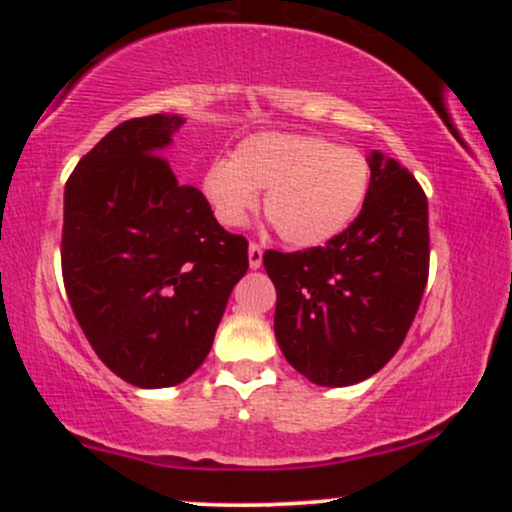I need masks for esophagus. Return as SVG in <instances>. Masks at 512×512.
I'll list each match as a JSON object with an SVG mask.
<instances>
[{"mask_svg":"<svg viewBox=\"0 0 512 512\" xmlns=\"http://www.w3.org/2000/svg\"><path fill=\"white\" fill-rule=\"evenodd\" d=\"M262 245L260 243H250V248H248V257H250V267L252 269H257L262 264Z\"/></svg>","mask_w":512,"mask_h":512,"instance_id":"esophagus-1","label":"esophagus"}]
</instances>
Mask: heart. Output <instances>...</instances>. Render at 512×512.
<instances>
[{
    "label": "heart",
    "instance_id": "1",
    "mask_svg": "<svg viewBox=\"0 0 512 512\" xmlns=\"http://www.w3.org/2000/svg\"><path fill=\"white\" fill-rule=\"evenodd\" d=\"M370 166L351 146L303 134H255L231 161L211 163L202 192L216 219L243 226L264 192V214L281 240L313 248L339 236L366 202Z\"/></svg>",
    "mask_w": 512,
    "mask_h": 512
}]
</instances>
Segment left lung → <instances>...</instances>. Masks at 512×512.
<instances>
[{
  "label": "left lung",
  "mask_w": 512,
  "mask_h": 512,
  "mask_svg": "<svg viewBox=\"0 0 512 512\" xmlns=\"http://www.w3.org/2000/svg\"><path fill=\"white\" fill-rule=\"evenodd\" d=\"M428 245L424 187L395 158L373 154L366 202L349 228L322 248L262 255L286 361L325 387L378 373L402 346L424 298Z\"/></svg>",
  "instance_id": "1"
}]
</instances>
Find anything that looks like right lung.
Segmentation results:
<instances>
[{
    "mask_svg": "<svg viewBox=\"0 0 512 512\" xmlns=\"http://www.w3.org/2000/svg\"><path fill=\"white\" fill-rule=\"evenodd\" d=\"M178 115L117 125L64 187L62 279L88 344L117 378L170 387L207 358L248 240L214 219L161 154Z\"/></svg>",
    "mask_w": 512,
    "mask_h": 512,
    "instance_id": "add662e5",
    "label": "right lung"
}]
</instances>
